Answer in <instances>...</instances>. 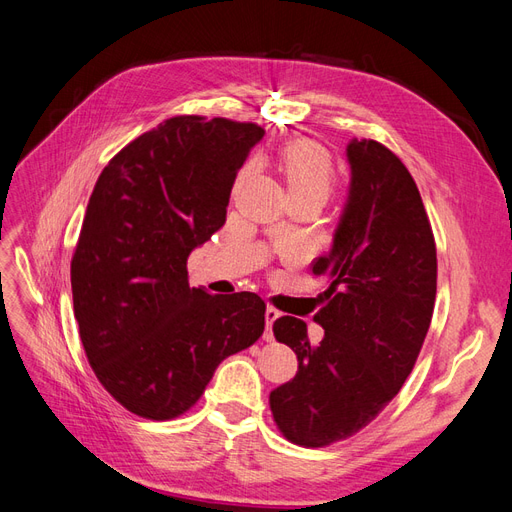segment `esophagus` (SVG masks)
I'll return each instance as SVG.
<instances>
[{"label":"esophagus","instance_id":"esophagus-1","mask_svg":"<svg viewBox=\"0 0 512 512\" xmlns=\"http://www.w3.org/2000/svg\"><path fill=\"white\" fill-rule=\"evenodd\" d=\"M265 318H267V333H265V337H267V342H271V339H273V322L280 318V312H277L275 307H267Z\"/></svg>","mask_w":512,"mask_h":512}]
</instances>
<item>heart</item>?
<instances>
[{
    "label": "heart",
    "mask_w": 512,
    "mask_h": 512,
    "mask_svg": "<svg viewBox=\"0 0 512 512\" xmlns=\"http://www.w3.org/2000/svg\"><path fill=\"white\" fill-rule=\"evenodd\" d=\"M280 164L290 194L320 192L329 196V192L333 190L335 170L331 156L312 141H294L286 145Z\"/></svg>",
    "instance_id": "b5f03b06"
}]
</instances>
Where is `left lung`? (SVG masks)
I'll return each mask as SVG.
<instances>
[{
	"mask_svg": "<svg viewBox=\"0 0 512 512\" xmlns=\"http://www.w3.org/2000/svg\"><path fill=\"white\" fill-rule=\"evenodd\" d=\"M346 156V207L331 252L312 265L329 280L327 305L314 316L322 342L309 344L299 318L273 322L299 371L271 391V412L290 442L312 448L354 436L389 406L423 348L436 303V241L408 168L365 138L350 141Z\"/></svg>",
	"mask_w": 512,
	"mask_h": 512,
	"instance_id": "1",
	"label": "left lung"
}]
</instances>
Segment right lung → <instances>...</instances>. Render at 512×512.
Wrapping results in <instances>:
<instances>
[{
  "label": "right lung",
  "mask_w": 512,
  "mask_h": 512,
  "mask_svg": "<svg viewBox=\"0 0 512 512\" xmlns=\"http://www.w3.org/2000/svg\"><path fill=\"white\" fill-rule=\"evenodd\" d=\"M256 123L179 115L104 166L70 265L74 316L96 378L151 421L188 412L226 356L265 331L254 292L190 288L188 256L226 222Z\"/></svg>",
  "instance_id": "1"
}]
</instances>
